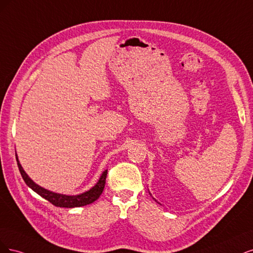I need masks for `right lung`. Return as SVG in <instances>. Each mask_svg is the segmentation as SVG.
Segmentation results:
<instances>
[{
	"label": "right lung",
	"instance_id": "obj_1",
	"mask_svg": "<svg viewBox=\"0 0 253 253\" xmlns=\"http://www.w3.org/2000/svg\"><path fill=\"white\" fill-rule=\"evenodd\" d=\"M15 158H17L18 167H19V170H20L24 182H25L26 185L28 187H30V188L35 192H37L39 195H41V197L44 198L48 202H50L52 205H54L56 207L73 208V207H81V206L88 205V204H91L99 199L100 195L102 194V192L104 190L105 183H106V176H107V170L104 171L100 177L99 182H97L90 190H88L84 193L78 194V195H65V194H60V193L49 191V190L43 188V187L39 186L38 184H36L22 168L20 162L18 160V157L15 156Z\"/></svg>",
	"mask_w": 253,
	"mask_h": 253
}]
</instances>
